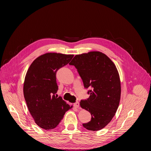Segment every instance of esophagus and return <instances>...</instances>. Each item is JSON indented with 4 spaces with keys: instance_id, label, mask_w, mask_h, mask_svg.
Segmentation results:
<instances>
[{
    "instance_id": "34e87169",
    "label": "esophagus",
    "mask_w": 151,
    "mask_h": 151,
    "mask_svg": "<svg viewBox=\"0 0 151 151\" xmlns=\"http://www.w3.org/2000/svg\"><path fill=\"white\" fill-rule=\"evenodd\" d=\"M74 106L75 108H79V102H76L74 104Z\"/></svg>"
}]
</instances>
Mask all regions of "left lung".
Masks as SVG:
<instances>
[{"label":"left lung","mask_w":151,"mask_h":151,"mask_svg":"<svg viewBox=\"0 0 151 151\" xmlns=\"http://www.w3.org/2000/svg\"><path fill=\"white\" fill-rule=\"evenodd\" d=\"M69 64L77 69L84 88H91L89 98L80 102L91 115V121L83 127L91 131L101 130L111 122L120 103V79L115 63L104 53L94 51L76 55Z\"/></svg>","instance_id":"obj_1"}]
</instances>
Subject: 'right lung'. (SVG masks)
<instances>
[{"mask_svg": "<svg viewBox=\"0 0 151 151\" xmlns=\"http://www.w3.org/2000/svg\"><path fill=\"white\" fill-rule=\"evenodd\" d=\"M74 55L47 53L32 62L25 76L23 93L29 111L35 123L45 130L55 128L65 112L72 108L58 91L56 72L66 65Z\"/></svg>", "mask_w": 151, "mask_h": 151, "instance_id": "right-lung-1", "label": "right lung"}]
</instances>
